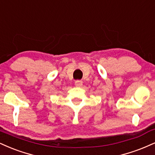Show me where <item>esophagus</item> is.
Listing matches in <instances>:
<instances>
[{"label": "esophagus", "mask_w": 155, "mask_h": 155, "mask_svg": "<svg viewBox=\"0 0 155 155\" xmlns=\"http://www.w3.org/2000/svg\"><path fill=\"white\" fill-rule=\"evenodd\" d=\"M75 85H76V87H82L83 83L81 80H77V81H75Z\"/></svg>", "instance_id": "esophagus-1"}]
</instances>
